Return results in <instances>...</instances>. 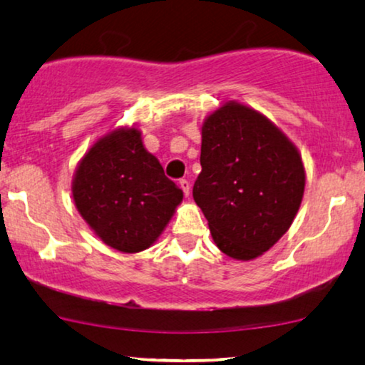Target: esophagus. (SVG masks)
<instances>
[{
    "label": "esophagus",
    "mask_w": 365,
    "mask_h": 365,
    "mask_svg": "<svg viewBox=\"0 0 365 365\" xmlns=\"http://www.w3.org/2000/svg\"><path fill=\"white\" fill-rule=\"evenodd\" d=\"M179 187L182 189L184 196H189V189H191V184H189L187 179H181V181H179Z\"/></svg>",
    "instance_id": "obj_1"
}]
</instances>
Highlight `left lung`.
<instances>
[{
	"label": "left lung",
	"mask_w": 365,
	"mask_h": 365,
	"mask_svg": "<svg viewBox=\"0 0 365 365\" xmlns=\"http://www.w3.org/2000/svg\"><path fill=\"white\" fill-rule=\"evenodd\" d=\"M201 166L192 197L226 256L251 261L287 232L306 171L297 148L266 116L236 101L214 111L202 124Z\"/></svg>",
	"instance_id": "left-lung-1"
}]
</instances>
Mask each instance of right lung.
Segmentation results:
<instances>
[{
	"label": "right lung",
	"mask_w": 365,
	"mask_h": 365,
	"mask_svg": "<svg viewBox=\"0 0 365 365\" xmlns=\"http://www.w3.org/2000/svg\"><path fill=\"white\" fill-rule=\"evenodd\" d=\"M73 199L104 244L133 254L159 237L182 191L143 146L141 131L121 128L84 154L73 179Z\"/></svg>",
	"instance_id": "obj_1"
}]
</instances>
